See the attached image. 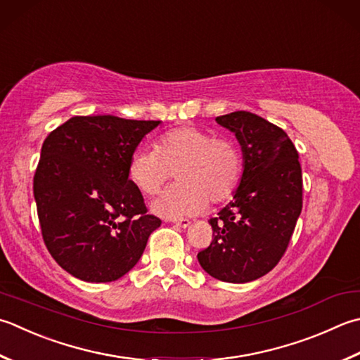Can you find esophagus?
Here are the masks:
<instances>
[{
	"instance_id": "1",
	"label": "esophagus",
	"mask_w": 360,
	"mask_h": 360,
	"mask_svg": "<svg viewBox=\"0 0 360 360\" xmlns=\"http://www.w3.org/2000/svg\"><path fill=\"white\" fill-rule=\"evenodd\" d=\"M168 221H172L176 224V226L184 228V229L190 226V220H187V218H176V220H168Z\"/></svg>"
}]
</instances>
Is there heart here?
Masks as SVG:
<instances>
[{
    "label": "heart",
    "mask_w": 360,
    "mask_h": 360,
    "mask_svg": "<svg viewBox=\"0 0 360 360\" xmlns=\"http://www.w3.org/2000/svg\"><path fill=\"white\" fill-rule=\"evenodd\" d=\"M173 172L178 182L151 202L153 212L167 218L196 215L209 201H228L240 184L243 164L229 139L187 124L162 134L154 150L139 148L128 165L129 179L146 195L158 193Z\"/></svg>",
    "instance_id": "obj_1"
}]
</instances>
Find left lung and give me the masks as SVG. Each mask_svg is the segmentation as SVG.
Here are the masks:
<instances>
[{"label":"left lung","instance_id":"left-lung-1","mask_svg":"<svg viewBox=\"0 0 360 360\" xmlns=\"http://www.w3.org/2000/svg\"><path fill=\"white\" fill-rule=\"evenodd\" d=\"M215 122L240 143L243 172L232 201L209 220L214 238L198 262L215 279L251 283L276 266L301 214L298 151L283 129L251 112H231Z\"/></svg>","mask_w":360,"mask_h":360}]
</instances>
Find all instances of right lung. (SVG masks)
I'll use <instances>...</instances> for the list:
<instances>
[{
    "label": "right lung",
    "instance_id": "1",
    "mask_svg": "<svg viewBox=\"0 0 360 360\" xmlns=\"http://www.w3.org/2000/svg\"><path fill=\"white\" fill-rule=\"evenodd\" d=\"M160 122L73 117L45 139L34 198L49 255L86 283L124 276L160 220L129 179L132 153Z\"/></svg>",
    "mask_w": 360,
    "mask_h": 360
}]
</instances>
